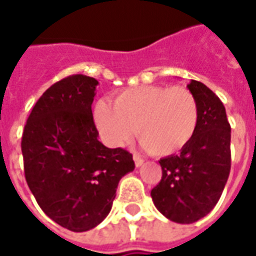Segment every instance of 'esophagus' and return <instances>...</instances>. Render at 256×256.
<instances>
[{
  "instance_id": "1",
  "label": "esophagus",
  "mask_w": 256,
  "mask_h": 256,
  "mask_svg": "<svg viewBox=\"0 0 256 256\" xmlns=\"http://www.w3.org/2000/svg\"><path fill=\"white\" fill-rule=\"evenodd\" d=\"M133 158H134V164H136V166H141L144 164V158H141V157L137 156V154H134Z\"/></svg>"
}]
</instances>
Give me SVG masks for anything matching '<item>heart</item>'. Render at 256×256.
<instances>
[{
	"mask_svg": "<svg viewBox=\"0 0 256 256\" xmlns=\"http://www.w3.org/2000/svg\"><path fill=\"white\" fill-rule=\"evenodd\" d=\"M94 124L111 146H123L138 133L144 149L170 156L190 142L198 124V104L186 86L141 85L114 99L99 100Z\"/></svg>",
	"mask_w": 256,
	"mask_h": 256,
	"instance_id": "obj_1",
	"label": "heart"
}]
</instances>
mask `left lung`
Here are the masks:
<instances>
[{"label": "left lung", "instance_id": "1", "mask_svg": "<svg viewBox=\"0 0 256 256\" xmlns=\"http://www.w3.org/2000/svg\"><path fill=\"white\" fill-rule=\"evenodd\" d=\"M187 90L198 104L196 133L180 153L158 162L162 178L150 191L157 210L179 224H192L212 212L230 171V126L224 104L200 81L191 80Z\"/></svg>", "mask_w": 256, "mask_h": 256}]
</instances>
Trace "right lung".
<instances>
[{
	"label": "right lung",
	"instance_id": "add662e5",
	"mask_svg": "<svg viewBox=\"0 0 256 256\" xmlns=\"http://www.w3.org/2000/svg\"><path fill=\"white\" fill-rule=\"evenodd\" d=\"M98 84L74 74L51 85L22 132L30 190L52 221L73 232L90 230L108 216L119 180L136 166L132 153L98 140L92 116Z\"/></svg>",
	"mask_w": 256,
	"mask_h": 256
}]
</instances>
